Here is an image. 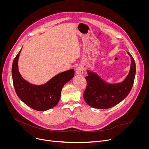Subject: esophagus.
<instances>
[{"label": "esophagus", "mask_w": 149, "mask_h": 149, "mask_svg": "<svg viewBox=\"0 0 149 149\" xmlns=\"http://www.w3.org/2000/svg\"><path fill=\"white\" fill-rule=\"evenodd\" d=\"M75 72L78 75H82L84 72V67L82 65H78L75 68Z\"/></svg>", "instance_id": "esophagus-1"}]
</instances>
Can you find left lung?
<instances>
[{
    "mask_svg": "<svg viewBox=\"0 0 149 149\" xmlns=\"http://www.w3.org/2000/svg\"><path fill=\"white\" fill-rule=\"evenodd\" d=\"M129 72L120 82L109 83L101 78L97 73L87 70V87L84 98L90 107L98 109H107L121 102L130 92L136 75V63L132 55Z\"/></svg>",
    "mask_w": 149,
    "mask_h": 149,
    "instance_id": "obj_1",
    "label": "left lung"
}]
</instances>
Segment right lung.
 <instances>
[{
    "label": "right lung",
    "mask_w": 149,
    "mask_h": 149,
    "mask_svg": "<svg viewBox=\"0 0 149 149\" xmlns=\"http://www.w3.org/2000/svg\"><path fill=\"white\" fill-rule=\"evenodd\" d=\"M20 50L13 60L12 75L16 93L20 100L29 107L40 111L48 110L58 104L61 90L64 85L74 76L73 69L61 72L45 84L35 85L25 80L20 75L18 68Z\"/></svg>",
    "instance_id": "obj_1"
}]
</instances>
